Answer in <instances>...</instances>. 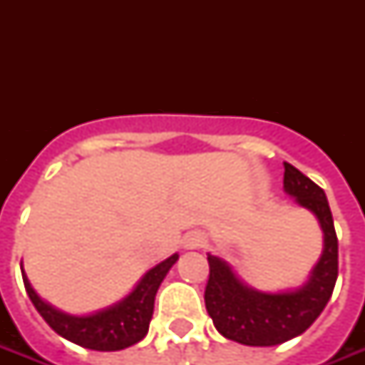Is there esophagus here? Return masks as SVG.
<instances>
[{
	"mask_svg": "<svg viewBox=\"0 0 365 365\" xmlns=\"http://www.w3.org/2000/svg\"><path fill=\"white\" fill-rule=\"evenodd\" d=\"M183 244H185V248H189V250L199 248V246H202V244H205V237H202L200 233H191L185 237Z\"/></svg>",
	"mask_w": 365,
	"mask_h": 365,
	"instance_id": "esophagus-1",
	"label": "esophagus"
}]
</instances>
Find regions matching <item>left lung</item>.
Wrapping results in <instances>:
<instances>
[{
  "instance_id": "left-lung-1",
  "label": "left lung",
  "mask_w": 365,
  "mask_h": 365,
  "mask_svg": "<svg viewBox=\"0 0 365 365\" xmlns=\"http://www.w3.org/2000/svg\"><path fill=\"white\" fill-rule=\"evenodd\" d=\"M284 191L317 216L324 233L322 255L301 288L280 294L250 288L225 261L208 254L206 311L217 331L240 345L272 346L294 339L311 328L334 294L339 254L326 193L289 163H284Z\"/></svg>"
}]
</instances>
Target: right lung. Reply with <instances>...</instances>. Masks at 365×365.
I'll return each instance as SVG.
<instances>
[{
    "label": "right lung",
    "mask_w": 365,
    "mask_h": 365,
    "mask_svg": "<svg viewBox=\"0 0 365 365\" xmlns=\"http://www.w3.org/2000/svg\"><path fill=\"white\" fill-rule=\"evenodd\" d=\"M178 257L180 255L174 254L168 259L160 261L159 265H155L143 274L136 288L125 299L87 317L66 314L48 305L47 301H43L36 294V289L31 288L24 269H22V280L37 312L64 339L91 351H123L126 346L136 345L148 334L149 322L153 317L157 289Z\"/></svg>",
    "instance_id": "right-lung-1"
}]
</instances>
